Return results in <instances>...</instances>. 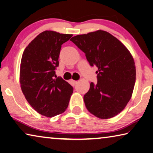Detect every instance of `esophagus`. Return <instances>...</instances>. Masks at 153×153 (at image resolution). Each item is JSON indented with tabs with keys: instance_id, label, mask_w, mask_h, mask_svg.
Returning <instances> with one entry per match:
<instances>
[{
	"instance_id": "1",
	"label": "esophagus",
	"mask_w": 153,
	"mask_h": 153,
	"mask_svg": "<svg viewBox=\"0 0 153 153\" xmlns=\"http://www.w3.org/2000/svg\"><path fill=\"white\" fill-rule=\"evenodd\" d=\"M71 82L73 84H74V85H76V84H77V83H78V81H75V80H74V79H71Z\"/></svg>"
}]
</instances>
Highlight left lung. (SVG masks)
<instances>
[{"label": "left lung", "instance_id": "8db88e82", "mask_svg": "<svg viewBox=\"0 0 153 153\" xmlns=\"http://www.w3.org/2000/svg\"><path fill=\"white\" fill-rule=\"evenodd\" d=\"M70 40L85 53L91 66L98 68L97 84L91 82L84 96L87 110L101 119L118 114L131 98L135 82V62L129 50L101 30L74 36Z\"/></svg>", "mask_w": 153, "mask_h": 153}]
</instances>
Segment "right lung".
<instances>
[{"mask_svg": "<svg viewBox=\"0 0 153 153\" xmlns=\"http://www.w3.org/2000/svg\"><path fill=\"white\" fill-rule=\"evenodd\" d=\"M72 36L43 31L29 43L22 57V91L31 107L47 117L63 113L74 91L67 82L55 74L61 45Z\"/></svg>", "mask_w": 153, "mask_h": 153, "instance_id": "obj_1", "label": "right lung"}]
</instances>
